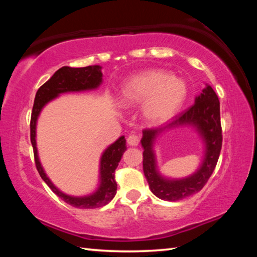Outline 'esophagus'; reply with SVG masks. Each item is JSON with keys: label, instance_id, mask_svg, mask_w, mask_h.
I'll list each match as a JSON object with an SVG mask.
<instances>
[{"label": "esophagus", "instance_id": "obj_1", "mask_svg": "<svg viewBox=\"0 0 257 257\" xmlns=\"http://www.w3.org/2000/svg\"><path fill=\"white\" fill-rule=\"evenodd\" d=\"M127 143L129 146H137L139 144V137L136 135H130L127 139Z\"/></svg>", "mask_w": 257, "mask_h": 257}]
</instances>
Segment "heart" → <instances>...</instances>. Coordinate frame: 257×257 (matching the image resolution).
<instances>
[{"mask_svg": "<svg viewBox=\"0 0 257 257\" xmlns=\"http://www.w3.org/2000/svg\"><path fill=\"white\" fill-rule=\"evenodd\" d=\"M186 97L185 81L158 69L129 78L120 90V103L127 107L142 104V116L150 124H161L173 118Z\"/></svg>", "mask_w": 257, "mask_h": 257, "instance_id": "1", "label": "heart"}]
</instances>
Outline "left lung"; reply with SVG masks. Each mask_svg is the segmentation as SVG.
Wrapping results in <instances>:
<instances>
[{"label": "left lung", "instance_id": "1", "mask_svg": "<svg viewBox=\"0 0 257 257\" xmlns=\"http://www.w3.org/2000/svg\"><path fill=\"white\" fill-rule=\"evenodd\" d=\"M194 127L202 139L204 155L200 168L185 178H169L158 171L154 145L163 132L179 126ZM141 144L143 152V169L150 189L163 201L177 202L198 193L206 184L219 160L222 147V129L220 122V102L210 85L195 98V104L171 123L163 128L143 130Z\"/></svg>", "mask_w": 257, "mask_h": 257}]
</instances>
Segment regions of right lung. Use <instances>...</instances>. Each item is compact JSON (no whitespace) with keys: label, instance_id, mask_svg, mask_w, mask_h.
I'll return each mask as SVG.
<instances>
[{"label":"right lung","instance_id":"1","mask_svg":"<svg viewBox=\"0 0 257 257\" xmlns=\"http://www.w3.org/2000/svg\"><path fill=\"white\" fill-rule=\"evenodd\" d=\"M103 82V73L101 66H88L84 68L62 67L40 87L35 96L32 119H30V142H32L35 163L38 173L45 184L50 187L54 194L63 199L69 205L78 208H96L106 205L116 194V182L114 171L119 165L121 158L127 150L124 136L119 137L116 141L107 146L99 159V176L97 188L93 193L84 196H72L61 191L51 179L40 161L36 143V125L41 112L47 103L59 97L61 94L79 93L87 90L97 89Z\"/></svg>","mask_w":257,"mask_h":257}]
</instances>
